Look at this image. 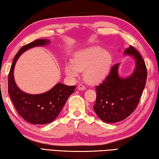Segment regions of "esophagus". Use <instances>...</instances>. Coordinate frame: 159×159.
Segmentation results:
<instances>
[{"label": "esophagus", "instance_id": "1", "mask_svg": "<svg viewBox=\"0 0 159 159\" xmlns=\"http://www.w3.org/2000/svg\"><path fill=\"white\" fill-rule=\"evenodd\" d=\"M77 89L80 90H84L86 89V87L84 86L83 84H79L78 86H77Z\"/></svg>", "mask_w": 159, "mask_h": 159}]
</instances>
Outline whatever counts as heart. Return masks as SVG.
<instances>
[{"instance_id":"heart-1","label":"heart","mask_w":159,"mask_h":159,"mask_svg":"<svg viewBox=\"0 0 159 159\" xmlns=\"http://www.w3.org/2000/svg\"><path fill=\"white\" fill-rule=\"evenodd\" d=\"M112 55L101 47L93 46L77 52L72 62L66 64L65 71L69 76L75 77L79 71L84 70L86 81L92 84L101 82L111 69Z\"/></svg>"}]
</instances>
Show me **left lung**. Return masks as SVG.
Instances as JSON below:
<instances>
[{
	"mask_svg": "<svg viewBox=\"0 0 159 159\" xmlns=\"http://www.w3.org/2000/svg\"><path fill=\"white\" fill-rule=\"evenodd\" d=\"M125 54L132 56L136 69L128 78L118 75L119 64H115L105 80L96 86V102L94 111L99 119L107 123L121 121L137 108L147 80V68L141 54L133 46H129Z\"/></svg>",
	"mask_w": 159,
	"mask_h": 159,
	"instance_id": "left-lung-1",
	"label": "left lung"
}]
</instances>
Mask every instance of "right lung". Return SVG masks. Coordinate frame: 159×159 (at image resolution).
Masks as SVG:
<instances>
[{
    "label": "right lung",
    "mask_w": 159,
    "mask_h": 159,
    "mask_svg": "<svg viewBox=\"0 0 159 159\" xmlns=\"http://www.w3.org/2000/svg\"><path fill=\"white\" fill-rule=\"evenodd\" d=\"M49 43L47 39H39L22 47L13 60L8 75V93L13 104L19 115L32 124H46L54 121L75 89V86L58 83L46 93L30 95L22 92L16 86L14 69L19 56L29 48Z\"/></svg>",
    "instance_id": "right-lung-1"
}]
</instances>
